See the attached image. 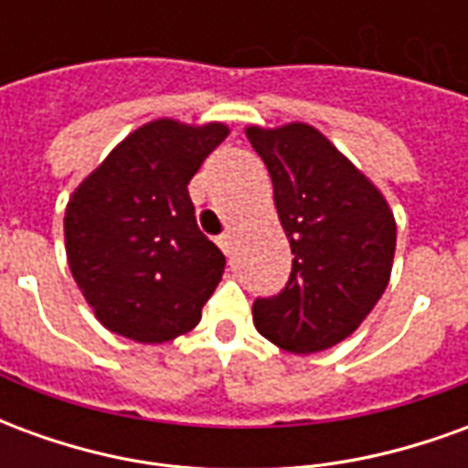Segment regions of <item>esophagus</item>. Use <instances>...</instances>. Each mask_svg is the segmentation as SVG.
Listing matches in <instances>:
<instances>
[{
    "mask_svg": "<svg viewBox=\"0 0 468 468\" xmlns=\"http://www.w3.org/2000/svg\"><path fill=\"white\" fill-rule=\"evenodd\" d=\"M218 245H220V250H223L225 255H230L233 253V235L230 233L218 235Z\"/></svg>",
    "mask_w": 468,
    "mask_h": 468,
    "instance_id": "esophagus-1",
    "label": "esophagus"
}]
</instances>
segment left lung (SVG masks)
Here are the masks:
<instances>
[{"label":"left lung","mask_w":468,"mask_h":468,"mask_svg":"<svg viewBox=\"0 0 468 468\" xmlns=\"http://www.w3.org/2000/svg\"><path fill=\"white\" fill-rule=\"evenodd\" d=\"M273 180L293 268L253 303L255 328L291 353L325 351L363 324L388 285L396 220L381 190L315 127H248Z\"/></svg>","instance_id":"obj_1"}]
</instances>
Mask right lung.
I'll use <instances>...</instances> for the list:
<instances>
[{
    "instance_id": "right-lung-1",
    "label": "right lung",
    "mask_w": 468,
    "mask_h": 468,
    "mask_svg": "<svg viewBox=\"0 0 468 468\" xmlns=\"http://www.w3.org/2000/svg\"><path fill=\"white\" fill-rule=\"evenodd\" d=\"M225 137L223 122L154 120L127 134L72 193L67 263L107 331L165 344L197 325L225 255L195 223L187 183Z\"/></svg>"
}]
</instances>
